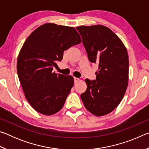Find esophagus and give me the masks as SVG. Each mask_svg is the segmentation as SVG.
I'll return each instance as SVG.
<instances>
[{"label":"esophagus","instance_id":"34e87169","mask_svg":"<svg viewBox=\"0 0 149 149\" xmlns=\"http://www.w3.org/2000/svg\"><path fill=\"white\" fill-rule=\"evenodd\" d=\"M79 79H78V78H77V77H74V81H75V83H76V82H77L78 81H79Z\"/></svg>","mask_w":149,"mask_h":149}]
</instances>
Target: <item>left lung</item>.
<instances>
[{"instance_id":"obj_1","label":"left lung","mask_w":149,"mask_h":149,"mask_svg":"<svg viewBox=\"0 0 149 149\" xmlns=\"http://www.w3.org/2000/svg\"><path fill=\"white\" fill-rule=\"evenodd\" d=\"M89 61L99 65L96 79H85L81 95L85 107L93 115L109 114L122 101L128 85L129 59L126 48L112 30L101 25L79 26Z\"/></svg>"}]
</instances>
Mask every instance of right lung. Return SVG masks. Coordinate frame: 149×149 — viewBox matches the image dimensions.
<instances>
[{
  "mask_svg": "<svg viewBox=\"0 0 149 149\" xmlns=\"http://www.w3.org/2000/svg\"><path fill=\"white\" fill-rule=\"evenodd\" d=\"M81 39L74 27L45 24L27 37L17 60V72L27 101L42 114L62 109L74 86L72 75L52 72L63 53Z\"/></svg>",
  "mask_w": 149,
  "mask_h": 149,
  "instance_id": "right-lung-1",
  "label": "right lung"
}]
</instances>
